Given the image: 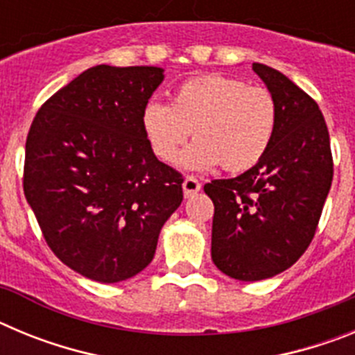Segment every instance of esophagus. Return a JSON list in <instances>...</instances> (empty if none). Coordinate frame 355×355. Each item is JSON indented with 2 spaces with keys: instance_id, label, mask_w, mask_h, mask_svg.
I'll return each instance as SVG.
<instances>
[{
  "instance_id": "obj_1",
  "label": "esophagus",
  "mask_w": 355,
  "mask_h": 355,
  "mask_svg": "<svg viewBox=\"0 0 355 355\" xmlns=\"http://www.w3.org/2000/svg\"><path fill=\"white\" fill-rule=\"evenodd\" d=\"M200 190V183L199 181L196 180V178H192V175H188V178H184V181H183V193H184V197H193L196 196L197 192H199Z\"/></svg>"
}]
</instances>
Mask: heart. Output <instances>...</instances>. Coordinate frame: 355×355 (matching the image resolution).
I'll return each mask as SVG.
<instances>
[{
    "mask_svg": "<svg viewBox=\"0 0 355 355\" xmlns=\"http://www.w3.org/2000/svg\"><path fill=\"white\" fill-rule=\"evenodd\" d=\"M140 122L162 162H174L193 131L197 140L181 156L184 168L213 171L224 165L227 172H243L261 162L270 147L277 106L263 87L213 74L180 85L171 105L147 103Z\"/></svg>",
    "mask_w": 355,
    "mask_h": 355,
    "instance_id": "1",
    "label": "heart"
}]
</instances>
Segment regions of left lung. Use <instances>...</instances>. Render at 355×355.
<instances>
[{
  "label": "left lung",
  "instance_id": "left-lung-1",
  "mask_svg": "<svg viewBox=\"0 0 355 355\" xmlns=\"http://www.w3.org/2000/svg\"><path fill=\"white\" fill-rule=\"evenodd\" d=\"M252 71L277 106L270 147L233 180L205 184L213 200L211 259L238 281H261L290 268L315 236L332 183L331 140L318 105L283 72Z\"/></svg>",
  "mask_w": 355,
  "mask_h": 355
}]
</instances>
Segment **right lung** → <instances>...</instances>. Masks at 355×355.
<instances>
[{"mask_svg": "<svg viewBox=\"0 0 355 355\" xmlns=\"http://www.w3.org/2000/svg\"><path fill=\"white\" fill-rule=\"evenodd\" d=\"M163 78L162 67L96 65L31 122L28 205L56 258L97 283L142 272L183 200L181 174L156 158L140 122Z\"/></svg>", "mask_w": 355, "mask_h": 355, "instance_id": "add662e5", "label": "right lung"}]
</instances>
